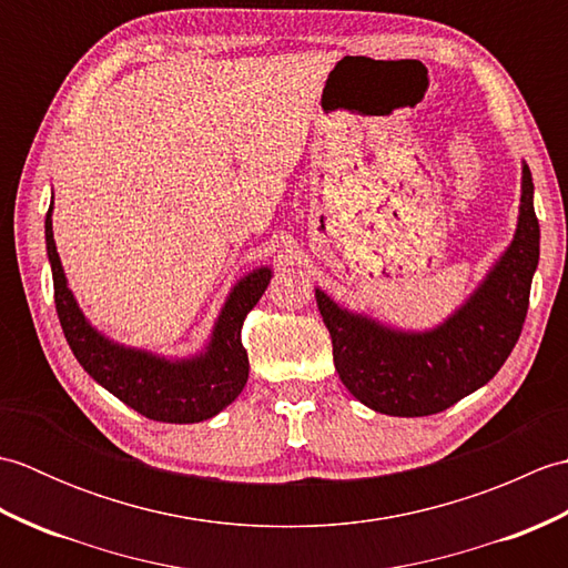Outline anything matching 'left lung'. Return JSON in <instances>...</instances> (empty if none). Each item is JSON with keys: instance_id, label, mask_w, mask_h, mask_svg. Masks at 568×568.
Wrapping results in <instances>:
<instances>
[{"instance_id": "1", "label": "left lung", "mask_w": 568, "mask_h": 568, "mask_svg": "<svg viewBox=\"0 0 568 568\" xmlns=\"http://www.w3.org/2000/svg\"><path fill=\"white\" fill-rule=\"evenodd\" d=\"M532 173L523 163L517 229L474 295L429 332H400L356 315L315 291L346 390L393 417H425L486 385L520 339L529 287L539 263Z\"/></svg>"}]
</instances>
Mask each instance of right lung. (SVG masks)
Listing matches in <instances>:
<instances>
[{"label": "right lung", "instance_id": "right-lung-1", "mask_svg": "<svg viewBox=\"0 0 568 568\" xmlns=\"http://www.w3.org/2000/svg\"><path fill=\"white\" fill-rule=\"evenodd\" d=\"M51 212L53 204L45 214V251L53 271L55 310L80 366L124 405L155 422L192 425L232 405L248 381V356L241 344V327L268 287L271 268L263 265L234 285L202 354L190 358L155 356L106 339L84 320L58 256Z\"/></svg>", "mask_w": 568, "mask_h": 568}]
</instances>
